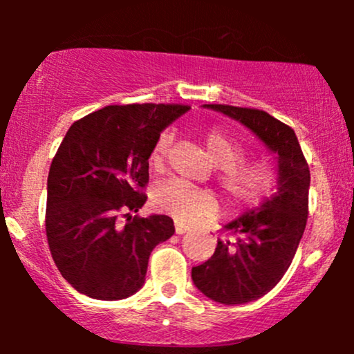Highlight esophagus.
I'll list each match as a JSON object with an SVG mask.
<instances>
[{"mask_svg":"<svg viewBox=\"0 0 354 354\" xmlns=\"http://www.w3.org/2000/svg\"><path fill=\"white\" fill-rule=\"evenodd\" d=\"M174 231H176V234H183L186 233V231H189L188 226L181 225V223H174Z\"/></svg>","mask_w":354,"mask_h":354,"instance_id":"1","label":"esophagus"}]
</instances>
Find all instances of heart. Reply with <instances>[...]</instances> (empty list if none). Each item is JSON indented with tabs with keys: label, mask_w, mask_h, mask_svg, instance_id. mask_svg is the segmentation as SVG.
<instances>
[{
	"label": "heart",
	"mask_w": 354,
	"mask_h": 354,
	"mask_svg": "<svg viewBox=\"0 0 354 354\" xmlns=\"http://www.w3.org/2000/svg\"><path fill=\"white\" fill-rule=\"evenodd\" d=\"M173 133L163 131L149 153V166L154 173H165L168 165ZM203 145L216 166V183L233 209L245 211L263 206L276 193L281 180L278 165L268 158L245 160L246 145L223 128H209L203 133ZM153 206L176 219L181 225L211 219L218 214L219 200L211 189L198 188L181 180L166 181L151 194Z\"/></svg>",
	"instance_id": "heart-1"
}]
</instances>
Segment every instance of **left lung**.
I'll return each instance as SVG.
<instances>
[{
    "label": "left lung",
    "instance_id": "obj_1",
    "mask_svg": "<svg viewBox=\"0 0 354 354\" xmlns=\"http://www.w3.org/2000/svg\"><path fill=\"white\" fill-rule=\"evenodd\" d=\"M241 121L278 153V193L259 209L225 226L208 261L191 270L203 295L223 304H243L273 290L293 261L306 228L310 168L293 128L263 109L205 104Z\"/></svg>",
    "mask_w": 354,
    "mask_h": 354
}]
</instances>
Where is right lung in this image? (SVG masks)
<instances>
[{
    "label": "right lung",
    "instance_id": "1",
    "mask_svg": "<svg viewBox=\"0 0 354 354\" xmlns=\"http://www.w3.org/2000/svg\"><path fill=\"white\" fill-rule=\"evenodd\" d=\"M186 104H111L75 121L48 174L46 238L80 293L123 299L145 283L153 248L174 234L165 214L140 218L151 148ZM120 217H126L124 223Z\"/></svg>",
    "mask_w": 354,
    "mask_h": 354
}]
</instances>
